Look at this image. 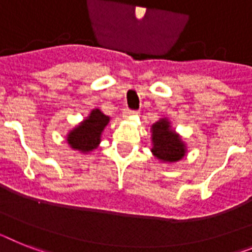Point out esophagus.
Instances as JSON below:
<instances>
[{"label": "esophagus", "instance_id": "obj_1", "mask_svg": "<svg viewBox=\"0 0 252 252\" xmlns=\"http://www.w3.org/2000/svg\"><path fill=\"white\" fill-rule=\"evenodd\" d=\"M138 111H132V110H124L123 111V118H130V116H137Z\"/></svg>", "mask_w": 252, "mask_h": 252}]
</instances>
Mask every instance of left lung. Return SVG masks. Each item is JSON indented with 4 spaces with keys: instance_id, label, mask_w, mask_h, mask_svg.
Listing matches in <instances>:
<instances>
[{
    "instance_id": "8db88e82",
    "label": "left lung",
    "mask_w": 252,
    "mask_h": 252,
    "mask_svg": "<svg viewBox=\"0 0 252 252\" xmlns=\"http://www.w3.org/2000/svg\"><path fill=\"white\" fill-rule=\"evenodd\" d=\"M151 130V152L154 158L162 164H173L187 155V145L181 134L175 132L168 118H160L150 128Z\"/></svg>"
}]
</instances>
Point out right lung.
Returning <instances> with one entry per match:
<instances>
[{
    "label": "right lung",
    "mask_w": 252,
    "mask_h": 252,
    "mask_svg": "<svg viewBox=\"0 0 252 252\" xmlns=\"http://www.w3.org/2000/svg\"><path fill=\"white\" fill-rule=\"evenodd\" d=\"M110 120V116L105 115L98 107H94L79 124L67 132L65 141L74 151L83 155L91 154L100 146L102 133Z\"/></svg>",
    "instance_id": "right-lung-1"
}]
</instances>
